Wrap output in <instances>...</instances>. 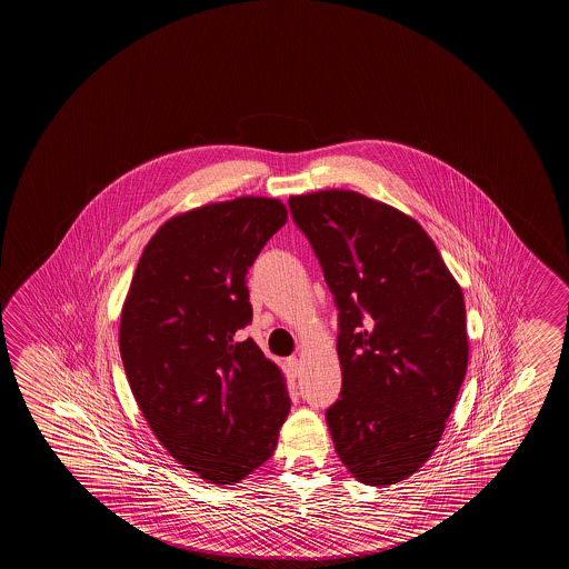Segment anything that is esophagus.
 <instances>
[{
	"label": "esophagus",
	"mask_w": 569,
	"mask_h": 569,
	"mask_svg": "<svg viewBox=\"0 0 569 569\" xmlns=\"http://www.w3.org/2000/svg\"><path fill=\"white\" fill-rule=\"evenodd\" d=\"M286 365H288L289 375H291V377H298L299 369H301V363H299L298 357H289Z\"/></svg>",
	"instance_id": "esophagus-1"
}]
</instances>
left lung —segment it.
<instances>
[{
  "instance_id": "8db88e82",
  "label": "left lung",
  "mask_w": 569,
  "mask_h": 569,
  "mask_svg": "<svg viewBox=\"0 0 569 569\" xmlns=\"http://www.w3.org/2000/svg\"><path fill=\"white\" fill-rule=\"evenodd\" d=\"M336 301L341 392L326 410L337 455L363 485L429 460L468 365L462 291L427 232L351 190L291 196Z\"/></svg>"
}]
</instances>
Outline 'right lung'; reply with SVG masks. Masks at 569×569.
I'll list each match as a JSON object with an SVG mask.
<instances>
[{
  "label": "right lung",
  "instance_id": "1",
  "mask_svg": "<svg viewBox=\"0 0 569 569\" xmlns=\"http://www.w3.org/2000/svg\"><path fill=\"white\" fill-rule=\"evenodd\" d=\"M288 222L273 198L243 196L177 216L150 238L121 316V359L170 457L232 485L273 455L289 397L252 339L246 273Z\"/></svg>",
  "mask_w": 569,
  "mask_h": 569
}]
</instances>
